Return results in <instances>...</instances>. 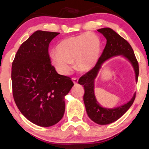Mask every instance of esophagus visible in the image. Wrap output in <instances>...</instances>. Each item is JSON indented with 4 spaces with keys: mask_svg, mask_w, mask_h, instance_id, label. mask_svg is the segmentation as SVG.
<instances>
[{
    "mask_svg": "<svg viewBox=\"0 0 149 149\" xmlns=\"http://www.w3.org/2000/svg\"><path fill=\"white\" fill-rule=\"evenodd\" d=\"M72 79L73 82H74V84H77V83H78V79H77V78H76V77H73Z\"/></svg>",
    "mask_w": 149,
    "mask_h": 149,
    "instance_id": "1",
    "label": "esophagus"
}]
</instances>
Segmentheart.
<instances>
[{
	"label": "heart",
	"instance_id": "1",
	"mask_svg": "<svg viewBox=\"0 0 149 149\" xmlns=\"http://www.w3.org/2000/svg\"><path fill=\"white\" fill-rule=\"evenodd\" d=\"M101 48V41L97 35L84 33L60 42L56 52L50 55V62L56 71L63 75L70 74L74 60L77 70L88 72L97 64Z\"/></svg>",
	"mask_w": 149,
	"mask_h": 149
}]
</instances>
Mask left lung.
<instances>
[{
    "instance_id": "8db88e82",
    "label": "left lung",
    "mask_w": 149,
    "mask_h": 149,
    "mask_svg": "<svg viewBox=\"0 0 149 149\" xmlns=\"http://www.w3.org/2000/svg\"><path fill=\"white\" fill-rule=\"evenodd\" d=\"M97 31L107 39V44L95 66L82 75L78 81V84L84 85L85 90L84 101L88 116L98 124L107 125L116 121L127 112L134 102L136 93L133 95L130 101L119 107L112 109L102 107L97 101L94 92L95 79L102 64L110 58L122 55L132 64L135 73L136 81H137L139 70L134 52L129 42L114 30L108 27L99 29Z\"/></svg>"
}]
</instances>
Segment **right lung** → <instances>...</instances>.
<instances>
[{
  "label": "right lung",
  "instance_id": "add662e5",
  "mask_svg": "<svg viewBox=\"0 0 149 149\" xmlns=\"http://www.w3.org/2000/svg\"><path fill=\"white\" fill-rule=\"evenodd\" d=\"M59 33L36 31L19 47L12 65L16 104L27 120L41 127L62 119L64 97L74 85L71 78L58 74L50 62L49 44Z\"/></svg>",
  "mask_w": 149,
  "mask_h": 149
}]
</instances>
